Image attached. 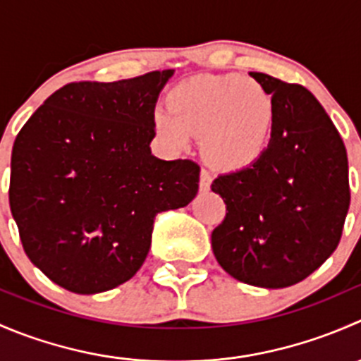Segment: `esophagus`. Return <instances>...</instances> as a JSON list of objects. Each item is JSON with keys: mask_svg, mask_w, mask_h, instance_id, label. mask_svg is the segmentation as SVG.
Listing matches in <instances>:
<instances>
[{"mask_svg": "<svg viewBox=\"0 0 361 361\" xmlns=\"http://www.w3.org/2000/svg\"><path fill=\"white\" fill-rule=\"evenodd\" d=\"M199 187H201V192H207L211 187V174L207 171H201V181H199Z\"/></svg>", "mask_w": 361, "mask_h": 361, "instance_id": "esophagus-1", "label": "esophagus"}]
</instances>
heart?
<instances>
[{
	"mask_svg": "<svg viewBox=\"0 0 361 361\" xmlns=\"http://www.w3.org/2000/svg\"><path fill=\"white\" fill-rule=\"evenodd\" d=\"M274 99L257 80L239 75H199L176 83L167 108H155L152 126L167 148L181 152L201 134L202 157L221 171L257 162L271 143Z\"/></svg>",
	"mask_w": 361,
	"mask_h": 361,
	"instance_id": "b5f03b06",
	"label": "heart"
}]
</instances>
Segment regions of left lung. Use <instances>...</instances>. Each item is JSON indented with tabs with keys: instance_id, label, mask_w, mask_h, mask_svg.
Masks as SVG:
<instances>
[{
	"instance_id": "left-lung-1",
	"label": "left lung",
	"mask_w": 361,
	"mask_h": 361,
	"mask_svg": "<svg viewBox=\"0 0 361 361\" xmlns=\"http://www.w3.org/2000/svg\"><path fill=\"white\" fill-rule=\"evenodd\" d=\"M274 99L267 150L211 185L227 204L211 234L218 264L238 281L286 288L337 248L349 209L348 155L336 126L305 87L251 71Z\"/></svg>"
}]
</instances>
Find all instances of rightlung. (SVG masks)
Here are the masks:
<instances>
[{
  "label": "right lung",
  "instance_id": "add662e5",
  "mask_svg": "<svg viewBox=\"0 0 361 361\" xmlns=\"http://www.w3.org/2000/svg\"><path fill=\"white\" fill-rule=\"evenodd\" d=\"M174 69L56 90L17 134L10 209L29 260L94 295L143 265L159 213L197 195L199 166L152 155V113Z\"/></svg>",
  "mask_w": 361,
  "mask_h": 361
}]
</instances>
